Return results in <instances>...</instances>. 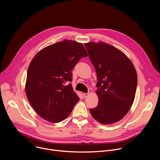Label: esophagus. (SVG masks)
<instances>
[{
	"label": "esophagus",
	"instance_id": "esophagus-1",
	"mask_svg": "<svg viewBox=\"0 0 160 160\" xmlns=\"http://www.w3.org/2000/svg\"><path fill=\"white\" fill-rule=\"evenodd\" d=\"M89 94H90L89 92H88V93H83V97L85 98H87L89 96Z\"/></svg>",
	"mask_w": 160,
	"mask_h": 160
}]
</instances>
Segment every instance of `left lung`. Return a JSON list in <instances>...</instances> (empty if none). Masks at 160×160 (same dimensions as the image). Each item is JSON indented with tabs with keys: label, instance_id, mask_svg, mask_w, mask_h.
<instances>
[{
	"label": "left lung",
	"instance_id": "1",
	"mask_svg": "<svg viewBox=\"0 0 160 160\" xmlns=\"http://www.w3.org/2000/svg\"><path fill=\"white\" fill-rule=\"evenodd\" d=\"M94 66L98 106L90 109L92 117L105 124L116 123L130 110L135 98L138 75L131 61L119 49L103 42L85 43Z\"/></svg>",
	"mask_w": 160,
	"mask_h": 160
}]
</instances>
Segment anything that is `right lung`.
Returning a JSON list of instances; mask_svg holds the SVG:
<instances>
[{
    "mask_svg": "<svg viewBox=\"0 0 160 160\" xmlns=\"http://www.w3.org/2000/svg\"><path fill=\"white\" fill-rule=\"evenodd\" d=\"M88 56L81 43L63 40L38 52L27 71L25 91L28 99L42 118L52 123L66 119L80 98L72 85V71Z\"/></svg>",
    "mask_w": 160,
    "mask_h": 160,
    "instance_id": "1",
    "label": "right lung"
}]
</instances>
